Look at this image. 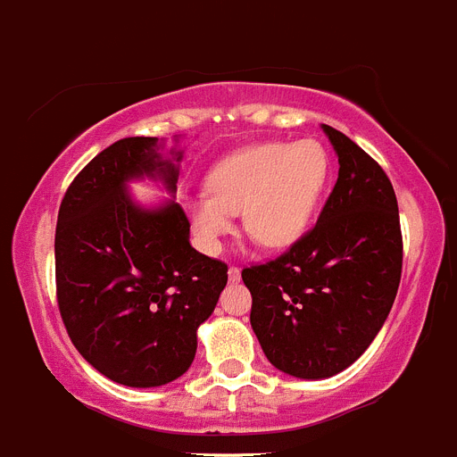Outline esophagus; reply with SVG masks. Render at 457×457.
I'll use <instances>...</instances> for the list:
<instances>
[{
    "label": "esophagus",
    "instance_id": "34e87169",
    "mask_svg": "<svg viewBox=\"0 0 457 457\" xmlns=\"http://www.w3.org/2000/svg\"><path fill=\"white\" fill-rule=\"evenodd\" d=\"M228 278H231L233 284H237V281H240V278H242L240 268H236V265H231V268H228Z\"/></svg>",
    "mask_w": 457,
    "mask_h": 457
}]
</instances>
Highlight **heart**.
Listing matches in <instances>:
<instances>
[{
    "mask_svg": "<svg viewBox=\"0 0 457 457\" xmlns=\"http://www.w3.org/2000/svg\"><path fill=\"white\" fill-rule=\"evenodd\" d=\"M329 169V153L316 139L242 148L208 173L205 194L187 201L194 236L208 252H220L240 212L245 233L263 247H290L316 215Z\"/></svg>",
    "mask_w": 457,
    "mask_h": 457,
    "instance_id": "heart-1",
    "label": "heart"
}]
</instances>
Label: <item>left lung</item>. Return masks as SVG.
<instances>
[{
	"label": "left lung",
	"mask_w": 457,
	"mask_h": 457,
	"mask_svg": "<svg viewBox=\"0 0 457 457\" xmlns=\"http://www.w3.org/2000/svg\"><path fill=\"white\" fill-rule=\"evenodd\" d=\"M320 128L338 157V179L318 224L277 261L242 270L265 357L300 379L332 378L366 353L403 270L398 201L386 173L343 132Z\"/></svg>",
	"instance_id": "obj_1"
}]
</instances>
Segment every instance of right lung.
Masks as SVG:
<instances>
[{
  "label": "right lung",
  "mask_w": 457,
  "mask_h": 457,
  "mask_svg": "<svg viewBox=\"0 0 457 457\" xmlns=\"http://www.w3.org/2000/svg\"><path fill=\"white\" fill-rule=\"evenodd\" d=\"M180 137H125L72 180L54 236L56 297L72 345L93 369L135 389L179 379L196 354V329L215 311L226 265L189 245L173 201ZM137 179L160 182L171 200L139 204Z\"/></svg>",
  "instance_id": "1"
}]
</instances>
